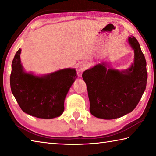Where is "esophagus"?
<instances>
[{
    "label": "esophagus",
    "mask_w": 156,
    "mask_h": 156,
    "mask_svg": "<svg viewBox=\"0 0 156 156\" xmlns=\"http://www.w3.org/2000/svg\"><path fill=\"white\" fill-rule=\"evenodd\" d=\"M88 67V65L87 63V62H81L80 65V67H79V69H80V71H81V72H83V71H84L85 69H87Z\"/></svg>",
    "instance_id": "obj_1"
}]
</instances>
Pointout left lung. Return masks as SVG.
<instances>
[{
	"instance_id": "1",
	"label": "left lung",
	"mask_w": 156,
	"mask_h": 156,
	"mask_svg": "<svg viewBox=\"0 0 156 156\" xmlns=\"http://www.w3.org/2000/svg\"><path fill=\"white\" fill-rule=\"evenodd\" d=\"M129 43L135 57L128 69L120 72L107 69L102 63L83 73L90 102L89 109L95 117L115 119L131 112L146 89V60L135 37H129Z\"/></svg>"
}]
</instances>
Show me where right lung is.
<instances>
[{"label":"right lung","mask_w":156,"mask_h":156,"mask_svg":"<svg viewBox=\"0 0 156 156\" xmlns=\"http://www.w3.org/2000/svg\"><path fill=\"white\" fill-rule=\"evenodd\" d=\"M19 49L13 59L10 86L20 109L39 118L51 119L64 112V102L69 89L77 78L75 69H65L51 74L34 76L23 71Z\"/></svg>","instance_id":"add662e5"}]
</instances>
